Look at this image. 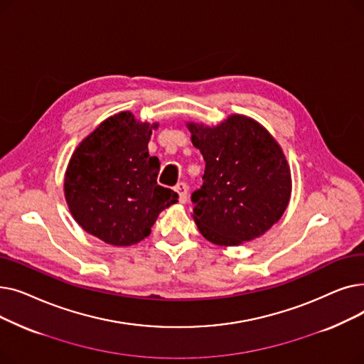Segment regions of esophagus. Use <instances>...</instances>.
<instances>
[{"label": "esophagus", "instance_id": "esophagus-1", "mask_svg": "<svg viewBox=\"0 0 364 364\" xmlns=\"http://www.w3.org/2000/svg\"><path fill=\"white\" fill-rule=\"evenodd\" d=\"M176 192L178 193V199L181 203H186L187 199H188V187L186 183H178L176 187H174Z\"/></svg>", "mask_w": 364, "mask_h": 364}]
</instances>
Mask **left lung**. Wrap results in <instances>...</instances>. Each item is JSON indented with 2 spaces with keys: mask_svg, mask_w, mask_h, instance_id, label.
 Returning a JSON list of instances; mask_svg holds the SVG:
<instances>
[{
  "mask_svg": "<svg viewBox=\"0 0 364 364\" xmlns=\"http://www.w3.org/2000/svg\"><path fill=\"white\" fill-rule=\"evenodd\" d=\"M187 128L206 162L203 184L192 195L200 235L237 246L270 230L292 192L291 168L272 134L243 114L217 127L187 122Z\"/></svg>",
  "mask_w": 364,
  "mask_h": 364,
  "instance_id": "1",
  "label": "left lung"
}]
</instances>
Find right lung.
<instances>
[{
	"label": "right lung",
	"instance_id": "add662e5",
	"mask_svg": "<svg viewBox=\"0 0 364 364\" xmlns=\"http://www.w3.org/2000/svg\"><path fill=\"white\" fill-rule=\"evenodd\" d=\"M131 112L103 121L72 153L65 198L84 230L113 246L139 243L178 195L156 178L159 159L149 155L151 129Z\"/></svg>",
	"mask_w": 364,
	"mask_h": 364
}]
</instances>
